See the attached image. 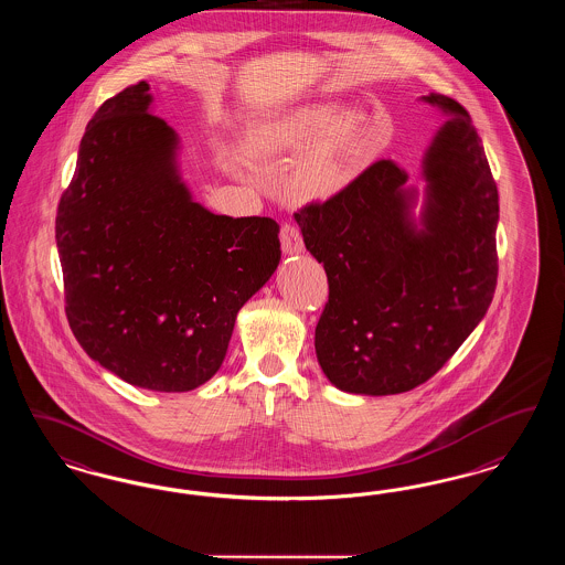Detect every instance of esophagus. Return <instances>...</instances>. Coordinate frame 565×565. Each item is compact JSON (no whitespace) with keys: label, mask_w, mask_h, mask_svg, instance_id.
Returning <instances> with one entry per match:
<instances>
[{"label":"esophagus","mask_w":565,"mask_h":565,"mask_svg":"<svg viewBox=\"0 0 565 565\" xmlns=\"http://www.w3.org/2000/svg\"><path fill=\"white\" fill-rule=\"evenodd\" d=\"M279 239H281V249H284L286 254H300V252L305 249L300 231H298L294 225H288V223L281 226Z\"/></svg>","instance_id":"obj_1"}]
</instances>
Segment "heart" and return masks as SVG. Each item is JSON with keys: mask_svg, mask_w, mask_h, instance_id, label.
Segmentation results:
<instances>
[{"mask_svg": "<svg viewBox=\"0 0 565 565\" xmlns=\"http://www.w3.org/2000/svg\"><path fill=\"white\" fill-rule=\"evenodd\" d=\"M370 145V121L360 109L309 103L252 121L239 151L265 166L302 154L288 170L281 193L296 205L326 203L344 193L362 174Z\"/></svg>", "mask_w": 565, "mask_h": 565, "instance_id": "heart-1", "label": "heart"}]
</instances>
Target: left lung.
<instances>
[{"instance_id":"obj_1","label":"left lung","mask_w":565,"mask_h":565,"mask_svg":"<svg viewBox=\"0 0 565 565\" xmlns=\"http://www.w3.org/2000/svg\"><path fill=\"white\" fill-rule=\"evenodd\" d=\"M423 100L451 117L423 159L420 223L412 216L416 189L391 159L365 168L339 198L294 214L330 288L317 362L347 393L395 395L427 383L497 290L498 189L481 138L450 96Z\"/></svg>"}]
</instances>
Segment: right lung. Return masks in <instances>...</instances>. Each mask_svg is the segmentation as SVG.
<instances>
[{"label": "right lung", "mask_w": 565, "mask_h": 565, "mask_svg": "<svg viewBox=\"0 0 565 565\" xmlns=\"http://www.w3.org/2000/svg\"><path fill=\"white\" fill-rule=\"evenodd\" d=\"M151 103L138 82L92 117L56 246L82 349L126 383L182 393L223 365L235 317L279 265V225L193 202L179 136Z\"/></svg>", "instance_id": "right-lung-1"}]
</instances>
